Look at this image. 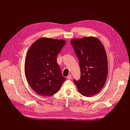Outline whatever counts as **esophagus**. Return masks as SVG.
I'll return each instance as SVG.
<instances>
[{
	"mask_svg": "<svg viewBox=\"0 0 130 130\" xmlns=\"http://www.w3.org/2000/svg\"><path fill=\"white\" fill-rule=\"evenodd\" d=\"M66 77H67V78H68V79H71L72 77V76L71 74H69V75H68Z\"/></svg>",
	"mask_w": 130,
	"mask_h": 130,
	"instance_id": "34e87169",
	"label": "esophagus"
}]
</instances>
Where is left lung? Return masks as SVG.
I'll return each mask as SVG.
<instances>
[{"mask_svg": "<svg viewBox=\"0 0 130 130\" xmlns=\"http://www.w3.org/2000/svg\"><path fill=\"white\" fill-rule=\"evenodd\" d=\"M72 46L79 60L80 77L74 79L78 91L85 96L99 93L104 86L108 72V64L104 47L97 38L73 39Z\"/></svg>", "mask_w": 130, "mask_h": 130, "instance_id": "1", "label": "left lung"}]
</instances>
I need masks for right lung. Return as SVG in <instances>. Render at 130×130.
Returning <instances> with one entry per match:
<instances>
[{
    "label": "right lung",
    "instance_id": "right-lung-1",
    "mask_svg": "<svg viewBox=\"0 0 130 130\" xmlns=\"http://www.w3.org/2000/svg\"><path fill=\"white\" fill-rule=\"evenodd\" d=\"M65 44L64 40L40 38L30 47L25 60V75L37 94L52 96L65 81L57 56Z\"/></svg>",
    "mask_w": 130,
    "mask_h": 130
}]
</instances>
